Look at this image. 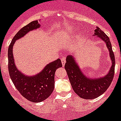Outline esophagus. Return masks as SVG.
Wrapping results in <instances>:
<instances>
[{"label": "esophagus", "instance_id": "34e87169", "mask_svg": "<svg viewBox=\"0 0 121 121\" xmlns=\"http://www.w3.org/2000/svg\"><path fill=\"white\" fill-rule=\"evenodd\" d=\"M61 60L62 65H63V66H64L65 65V63H66V58H62L61 59Z\"/></svg>", "mask_w": 121, "mask_h": 121}]
</instances>
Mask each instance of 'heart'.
I'll list each match as a JSON object with an SVG mask.
<instances>
[{
	"label": "heart",
	"mask_w": 121,
	"mask_h": 121,
	"mask_svg": "<svg viewBox=\"0 0 121 121\" xmlns=\"http://www.w3.org/2000/svg\"><path fill=\"white\" fill-rule=\"evenodd\" d=\"M72 31V29H66V30H62L60 33H59V35L61 37H63L64 36H65L66 35H67V34H69V33H71Z\"/></svg>",
	"instance_id": "obj_1"
}]
</instances>
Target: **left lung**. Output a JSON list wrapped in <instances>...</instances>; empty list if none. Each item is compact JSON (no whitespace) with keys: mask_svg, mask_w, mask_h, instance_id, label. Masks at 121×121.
<instances>
[{"mask_svg":"<svg viewBox=\"0 0 121 121\" xmlns=\"http://www.w3.org/2000/svg\"><path fill=\"white\" fill-rule=\"evenodd\" d=\"M94 36H97L105 43L110 52L112 66L108 73L100 78L86 77L80 70L74 57L71 55L67 56L65 65L72 89L79 97L85 99H94L104 94L111 85L114 74L115 58L110 39L98 27L94 30Z\"/></svg>","mask_w":121,"mask_h":121,"instance_id":"1","label":"left lung"}]
</instances>
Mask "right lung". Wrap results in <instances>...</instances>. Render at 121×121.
Returning <instances> with one entry per match:
<instances>
[{
	"label": "right lung",
	"mask_w": 121,
	"mask_h": 121,
	"mask_svg": "<svg viewBox=\"0 0 121 121\" xmlns=\"http://www.w3.org/2000/svg\"><path fill=\"white\" fill-rule=\"evenodd\" d=\"M40 27L38 21L24 26L13 38L8 50V71L10 78L17 91L23 97L33 102H40L50 96L54 90L55 72L62 67L60 59L47 65L43 71L33 76L24 75L16 68L13 55V48L16 41L21 38L31 30Z\"/></svg>",
	"instance_id": "obj_1"
}]
</instances>
